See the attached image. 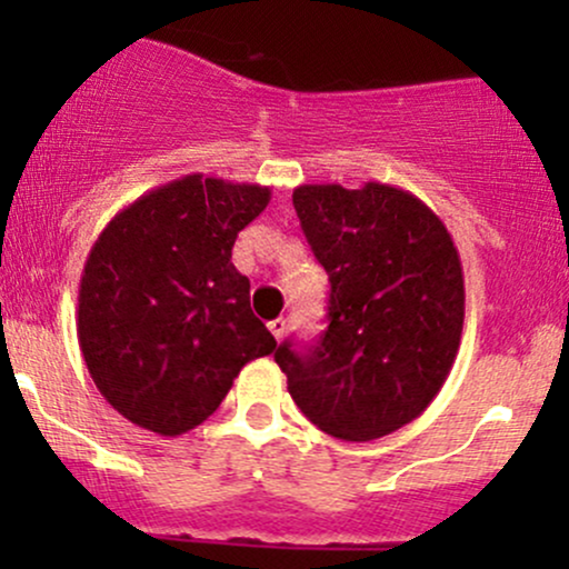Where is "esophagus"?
<instances>
[{
    "label": "esophagus",
    "mask_w": 569,
    "mask_h": 569,
    "mask_svg": "<svg viewBox=\"0 0 569 569\" xmlns=\"http://www.w3.org/2000/svg\"><path fill=\"white\" fill-rule=\"evenodd\" d=\"M267 326H270L272 337H276L278 342H280V339H283V335H286V321H283V318H276V321H270Z\"/></svg>",
    "instance_id": "esophagus-1"
}]
</instances>
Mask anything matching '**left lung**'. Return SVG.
<instances>
[{
    "label": "left lung",
    "instance_id": "1",
    "mask_svg": "<svg viewBox=\"0 0 569 569\" xmlns=\"http://www.w3.org/2000/svg\"><path fill=\"white\" fill-rule=\"evenodd\" d=\"M293 208L329 276V329L276 363L302 415L342 441L420 417L460 350L466 283L452 234L420 198L380 181L302 184Z\"/></svg>",
    "mask_w": 569,
    "mask_h": 569
}]
</instances>
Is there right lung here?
<instances>
[{
    "instance_id": "1",
    "label": "right lung",
    "mask_w": 569,
    "mask_h": 569,
    "mask_svg": "<svg viewBox=\"0 0 569 569\" xmlns=\"http://www.w3.org/2000/svg\"><path fill=\"white\" fill-rule=\"evenodd\" d=\"M272 189L189 173L141 194L90 248L77 339L96 388L133 426L181 436L219 409L276 337L232 264Z\"/></svg>"
}]
</instances>
